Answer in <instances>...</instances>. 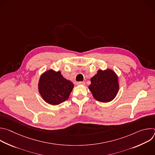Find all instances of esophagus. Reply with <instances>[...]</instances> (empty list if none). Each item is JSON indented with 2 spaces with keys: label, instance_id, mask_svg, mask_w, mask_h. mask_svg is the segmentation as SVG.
Returning a JSON list of instances; mask_svg holds the SVG:
<instances>
[{
  "label": "esophagus",
  "instance_id": "34e87169",
  "mask_svg": "<svg viewBox=\"0 0 155 155\" xmlns=\"http://www.w3.org/2000/svg\"><path fill=\"white\" fill-rule=\"evenodd\" d=\"M77 84H84L85 82L84 81H78L77 83Z\"/></svg>",
  "mask_w": 155,
  "mask_h": 155
}]
</instances>
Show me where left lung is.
Segmentation results:
<instances>
[{
    "instance_id": "8db88e82",
    "label": "left lung",
    "mask_w": 155,
    "mask_h": 155,
    "mask_svg": "<svg viewBox=\"0 0 155 155\" xmlns=\"http://www.w3.org/2000/svg\"><path fill=\"white\" fill-rule=\"evenodd\" d=\"M89 89L94 97L98 101L108 102L117 96L119 89L118 77L111 71H98L96 75L91 78Z\"/></svg>"
}]
</instances>
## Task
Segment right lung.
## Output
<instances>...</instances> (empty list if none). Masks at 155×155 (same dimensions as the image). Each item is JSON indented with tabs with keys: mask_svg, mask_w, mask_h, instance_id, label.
I'll return each mask as SVG.
<instances>
[{
	"mask_svg": "<svg viewBox=\"0 0 155 155\" xmlns=\"http://www.w3.org/2000/svg\"><path fill=\"white\" fill-rule=\"evenodd\" d=\"M74 84L62 77L60 72L50 70L40 78L38 90L42 98L51 105H58L67 100Z\"/></svg>",
	"mask_w": 155,
	"mask_h": 155,
	"instance_id": "1",
	"label": "right lung"
}]
</instances>
